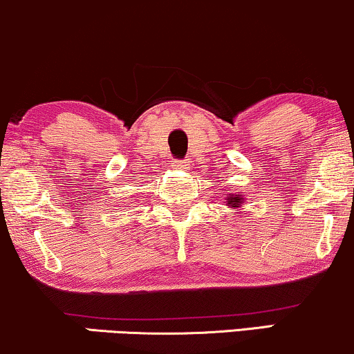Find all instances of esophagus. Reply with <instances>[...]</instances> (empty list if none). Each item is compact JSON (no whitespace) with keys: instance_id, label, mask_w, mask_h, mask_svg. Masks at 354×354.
Masks as SVG:
<instances>
[{"instance_id":"esophagus-1","label":"esophagus","mask_w":354,"mask_h":354,"mask_svg":"<svg viewBox=\"0 0 354 354\" xmlns=\"http://www.w3.org/2000/svg\"><path fill=\"white\" fill-rule=\"evenodd\" d=\"M172 167H177V169H184L187 167V160H178V159H174L172 160Z\"/></svg>"}]
</instances>
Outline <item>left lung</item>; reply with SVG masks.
<instances>
[{
  "label": "left lung",
  "instance_id": "obj_1",
  "mask_svg": "<svg viewBox=\"0 0 354 354\" xmlns=\"http://www.w3.org/2000/svg\"><path fill=\"white\" fill-rule=\"evenodd\" d=\"M226 200H228L226 205H228V207H231V208H238L239 205L244 202V198L239 197V195H234V197H228Z\"/></svg>",
  "mask_w": 354,
  "mask_h": 354
}]
</instances>
